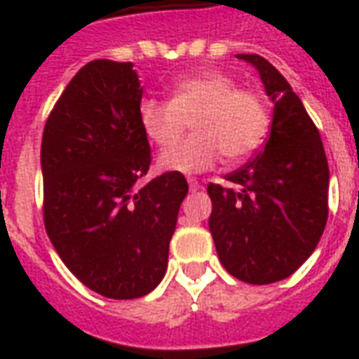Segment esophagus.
Segmentation results:
<instances>
[{"instance_id": "34e87169", "label": "esophagus", "mask_w": 359, "mask_h": 359, "mask_svg": "<svg viewBox=\"0 0 359 359\" xmlns=\"http://www.w3.org/2000/svg\"><path fill=\"white\" fill-rule=\"evenodd\" d=\"M188 187H190L192 192H196V190H200V188H202V184H200L196 179H188Z\"/></svg>"}]
</instances>
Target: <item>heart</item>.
Masks as SVG:
<instances>
[{
	"instance_id": "b5f03b06",
	"label": "heart",
	"mask_w": 359,
	"mask_h": 359,
	"mask_svg": "<svg viewBox=\"0 0 359 359\" xmlns=\"http://www.w3.org/2000/svg\"><path fill=\"white\" fill-rule=\"evenodd\" d=\"M144 134L157 146H168L193 123L195 134L163 149L159 169L196 175L211 169L221 154L226 161L252 156L269 133L267 105L252 90L236 88L229 74L203 69L169 88V102L148 97L138 107Z\"/></svg>"
}]
</instances>
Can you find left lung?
<instances>
[{"instance_id": "left-lung-1", "label": "left lung", "mask_w": 359, "mask_h": 359, "mask_svg": "<svg viewBox=\"0 0 359 359\" xmlns=\"http://www.w3.org/2000/svg\"><path fill=\"white\" fill-rule=\"evenodd\" d=\"M256 67L273 102L264 149L231 187L211 182L210 231L221 264L250 285L290 277L308 259L327 225L329 163L319 130L290 84L256 53L236 55Z\"/></svg>"}]
</instances>
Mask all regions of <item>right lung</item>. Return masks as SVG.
Returning a JSON list of instances; mask_svg holds the SVG:
<instances>
[{
	"mask_svg": "<svg viewBox=\"0 0 359 359\" xmlns=\"http://www.w3.org/2000/svg\"><path fill=\"white\" fill-rule=\"evenodd\" d=\"M140 102L133 63L95 59L69 82L42 136L48 236L82 285L113 300L161 283L188 194L182 172L136 184L151 161Z\"/></svg>",
	"mask_w": 359,
	"mask_h": 359,
	"instance_id": "obj_1",
	"label": "right lung"
}]
</instances>
